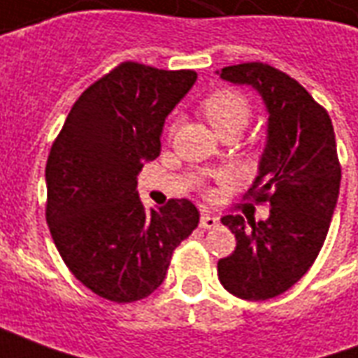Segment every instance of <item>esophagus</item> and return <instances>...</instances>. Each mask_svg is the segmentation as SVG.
Segmentation results:
<instances>
[{
  "label": "esophagus",
  "mask_w": 358,
  "mask_h": 358,
  "mask_svg": "<svg viewBox=\"0 0 358 358\" xmlns=\"http://www.w3.org/2000/svg\"><path fill=\"white\" fill-rule=\"evenodd\" d=\"M217 224H218V217L210 215V213H203L201 220H199V226H201V228L209 230V228H215Z\"/></svg>",
  "instance_id": "esophagus-1"
}]
</instances>
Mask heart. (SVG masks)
Masks as SVG:
<instances>
[{
  "mask_svg": "<svg viewBox=\"0 0 358 358\" xmlns=\"http://www.w3.org/2000/svg\"><path fill=\"white\" fill-rule=\"evenodd\" d=\"M201 110L218 134L226 130H243L251 120V103L245 95L232 88H218L210 92L201 103ZM176 122L169 124V136L174 134Z\"/></svg>",
  "mask_w": 358,
  "mask_h": 358,
  "instance_id": "1",
  "label": "heart"
}]
</instances>
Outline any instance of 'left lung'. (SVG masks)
Returning <instances> with one entry per match:
<instances>
[{
    "label": "left lung",
    "instance_id": "left-lung-1",
    "mask_svg": "<svg viewBox=\"0 0 358 358\" xmlns=\"http://www.w3.org/2000/svg\"><path fill=\"white\" fill-rule=\"evenodd\" d=\"M220 78L253 86L268 109V141L245 197L268 203L270 217H222L236 249L218 261V280L240 299H272L307 274L324 245L341 182L336 134L328 110L274 66H224Z\"/></svg>",
    "mask_w": 358,
    "mask_h": 358
}]
</instances>
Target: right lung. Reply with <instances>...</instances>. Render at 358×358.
<instances>
[{"label": "right lung", "instance_id": "add662e5", "mask_svg": "<svg viewBox=\"0 0 358 358\" xmlns=\"http://www.w3.org/2000/svg\"><path fill=\"white\" fill-rule=\"evenodd\" d=\"M195 71L124 61L82 92L51 145L45 220L59 255L103 299L132 303L163 284L172 253L199 224L187 199L145 209L136 176L161 153L166 115Z\"/></svg>", "mask_w": 358, "mask_h": 358}]
</instances>
